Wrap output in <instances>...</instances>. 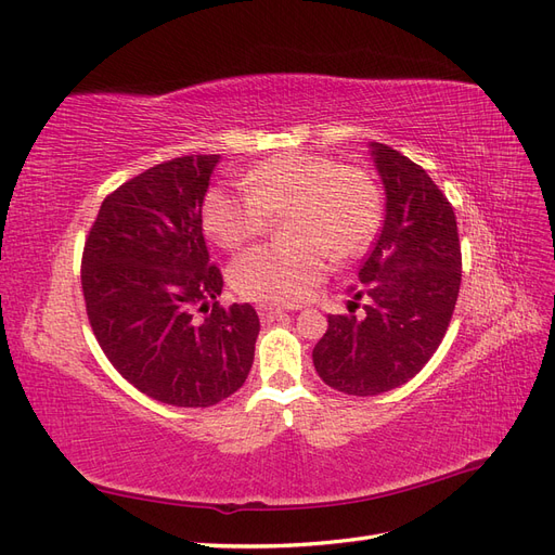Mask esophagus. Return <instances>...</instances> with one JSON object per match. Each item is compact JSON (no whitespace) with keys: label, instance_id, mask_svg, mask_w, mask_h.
Returning <instances> with one entry per match:
<instances>
[{"label":"esophagus","instance_id":"obj_1","mask_svg":"<svg viewBox=\"0 0 555 555\" xmlns=\"http://www.w3.org/2000/svg\"><path fill=\"white\" fill-rule=\"evenodd\" d=\"M259 317H261V322H263V324H273V322H278V319L289 317V310L271 308V306H261V308H259Z\"/></svg>","mask_w":555,"mask_h":555}]
</instances>
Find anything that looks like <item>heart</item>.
Segmentation results:
<instances>
[{
    "label": "heart",
    "instance_id": "1",
    "mask_svg": "<svg viewBox=\"0 0 555 555\" xmlns=\"http://www.w3.org/2000/svg\"><path fill=\"white\" fill-rule=\"evenodd\" d=\"M243 192L212 188L204 201V224L224 247L259 236L271 215L289 210L284 233L292 243L259 245L231 266L241 296L287 306L304 300L326 275L328 257H354L379 224L375 182L359 169H340L322 155L289 153L243 176Z\"/></svg>",
    "mask_w": 555,
    "mask_h": 555
}]
</instances>
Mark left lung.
Wrapping results in <instances>:
<instances>
[{
	"mask_svg": "<svg viewBox=\"0 0 555 555\" xmlns=\"http://www.w3.org/2000/svg\"><path fill=\"white\" fill-rule=\"evenodd\" d=\"M371 159L384 184V222L359 268L363 314H328L314 371L347 396H377L412 379L440 347L461 287L456 215L430 176L382 143ZM361 298V294H354Z\"/></svg>",
	"mask_w": 555,
	"mask_h": 555,
	"instance_id": "8db88e82",
	"label": "left lung"
}]
</instances>
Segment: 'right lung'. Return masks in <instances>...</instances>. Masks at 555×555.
Segmentation results:
<instances>
[{"label":"right lung","mask_w":555,"mask_h":555,"mask_svg":"<svg viewBox=\"0 0 555 555\" xmlns=\"http://www.w3.org/2000/svg\"><path fill=\"white\" fill-rule=\"evenodd\" d=\"M217 162L178 157L120 184L82 251V294L104 354L141 393L173 408L217 405L255 361L257 310L217 304L224 282L201 227Z\"/></svg>","instance_id":"obj_1"}]
</instances>
